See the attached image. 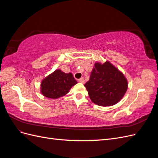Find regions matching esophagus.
<instances>
[{
  "label": "esophagus",
  "instance_id": "34e87169",
  "mask_svg": "<svg viewBox=\"0 0 158 158\" xmlns=\"http://www.w3.org/2000/svg\"><path fill=\"white\" fill-rule=\"evenodd\" d=\"M78 82H80V83H82V84H84L85 83V80H84V78H81L78 80Z\"/></svg>",
  "mask_w": 158,
  "mask_h": 158
}]
</instances>
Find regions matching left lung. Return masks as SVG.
I'll use <instances>...</instances> for the list:
<instances>
[{
	"mask_svg": "<svg viewBox=\"0 0 158 158\" xmlns=\"http://www.w3.org/2000/svg\"><path fill=\"white\" fill-rule=\"evenodd\" d=\"M84 86L95 104L106 107L121 101L127 90L128 82L121 72L106 61L94 64L89 80Z\"/></svg>",
	"mask_w": 158,
	"mask_h": 158,
	"instance_id": "8db88e82",
	"label": "left lung"
}]
</instances>
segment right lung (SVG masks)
<instances>
[{
  "label": "right lung",
  "instance_id": "add662e5",
  "mask_svg": "<svg viewBox=\"0 0 158 158\" xmlns=\"http://www.w3.org/2000/svg\"><path fill=\"white\" fill-rule=\"evenodd\" d=\"M77 83L73 74H66L58 69L42 80L41 92L46 98L56 99L68 94Z\"/></svg>",
  "mask_w": 158,
  "mask_h": 158
}]
</instances>
